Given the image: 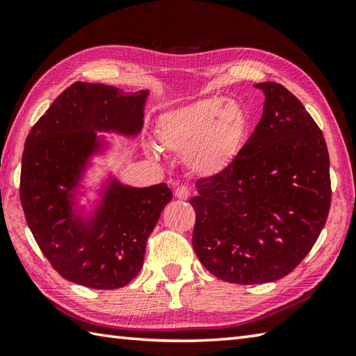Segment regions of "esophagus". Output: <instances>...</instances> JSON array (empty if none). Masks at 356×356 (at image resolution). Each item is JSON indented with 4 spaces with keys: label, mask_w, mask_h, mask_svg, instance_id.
<instances>
[{
    "label": "esophagus",
    "mask_w": 356,
    "mask_h": 356,
    "mask_svg": "<svg viewBox=\"0 0 356 356\" xmlns=\"http://www.w3.org/2000/svg\"><path fill=\"white\" fill-rule=\"evenodd\" d=\"M174 196H176L177 200H188V197H190V190L186 188V186L180 185V186H177L176 190H174Z\"/></svg>",
    "instance_id": "obj_1"
}]
</instances>
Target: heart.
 Segmentation results:
<instances>
[{
  "label": "heart",
  "mask_w": 356,
  "mask_h": 356,
  "mask_svg": "<svg viewBox=\"0 0 356 356\" xmlns=\"http://www.w3.org/2000/svg\"><path fill=\"white\" fill-rule=\"evenodd\" d=\"M248 127L236 100L206 99L160 114L155 135L160 146L184 154L186 168L197 176H215L237 155Z\"/></svg>",
  "instance_id": "b5f03b06"
}]
</instances>
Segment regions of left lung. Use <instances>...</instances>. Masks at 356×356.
Listing matches in <instances>:
<instances>
[{
	"label": "left lung",
	"instance_id": "obj_1",
	"mask_svg": "<svg viewBox=\"0 0 356 356\" xmlns=\"http://www.w3.org/2000/svg\"><path fill=\"white\" fill-rule=\"evenodd\" d=\"M234 160L196 182L193 248L210 273L234 284L281 280L303 261L327 222L330 156L322 130L280 83Z\"/></svg>",
	"mask_w": 356,
	"mask_h": 356
}]
</instances>
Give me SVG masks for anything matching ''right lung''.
I'll use <instances>...</instances> for the list:
<instances>
[{
  "instance_id": "obj_1",
  "label": "right lung",
  "mask_w": 356,
  "mask_h": 356,
  "mask_svg": "<svg viewBox=\"0 0 356 356\" xmlns=\"http://www.w3.org/2000/svg\"><path fill=\"white\" fill-rule=\"evenodd\" d=\"M147 95L76 81L58 95L25 141L20 201L26 222L51 267L75 284L105 291L129 284L172 200L166 184L134 188L113 180L91 218L74 213L72 191L102 146L95 131L136 135Z\"/></svg>"
}]
</instances>
